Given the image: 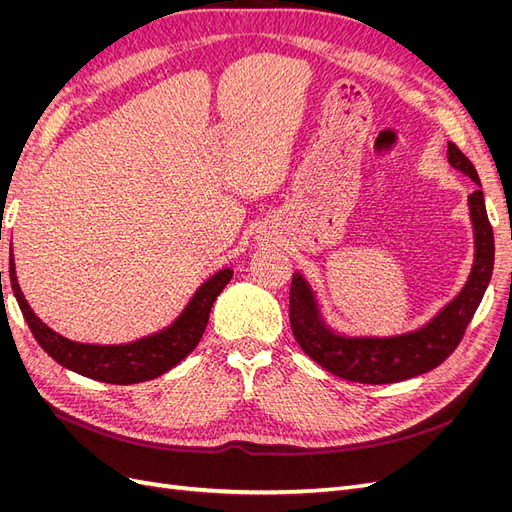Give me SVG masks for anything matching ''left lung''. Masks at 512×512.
Here are the masks:
<instances>
[{"label": "left lung", "instance_id": "8db88e82", "mask_svg": "<svg viewBox=\"0 0 512 512\" xmlns=\"http://www.w3.org/2000/svg\"><path fill=\"white\" fill-rule=\"evenodd\" d=\"M448 162L480 185L474 164L455 143H448ZM476 256L468 284L427 327L397 337H342L324 327L314 294L301 275L290 284V327L303 352L331 374L363 384H389L421 376L448 359L466 333L483 301L493 273V228L487 218L483 192L470 194Z\"/></svg>", "mask_w": 512, "mask_h": 512}]
</instances>
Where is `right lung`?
Masks as SVG:
<instances>
[{
  "instance_id": "right-lung-1",
  "label": "right lung",
  "mask_w": 512,
  "mask_h": 512,
  "mask_svg": "<svg viewBox=\"0 0 512 512\" xmlns=\"http://www.w3.org/2000/svg\"><path fill=\"white\" fill-rule=\"evenodd\" d=\"M230 277L232 269L215 273L209 282L198 288L196 297L173 327L158 335L138 339L134 344L123 346H91L70 342V339L61 337L46 327L32 312V307L27 305L19 288L17 275H14V260H10V284L14 297H17L29 329H32L42 350L51 354L59 365L76 371V374L108 384L145 382L162 376L164 371L183 361L196 348L200 337H203L213 301L226 288Z\"/></svg>"
}]
</instances>
